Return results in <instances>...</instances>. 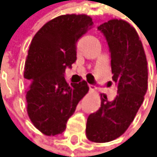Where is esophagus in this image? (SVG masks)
Segmentation results:
<instances>
[{
	"mask_svg": "<svg viewBox=\"0 0 157 157\" xmlns=\"http://www.w3.org/2000/svg\"><path fill=\"white\" fill-rule=\"evenodd\" d=\"M88 87H89L90 91H93V90L96 89V86H94V85H88Z\"/></svg>",
	"mask_w": 157,
	"mask_h": 157,
	"instance_id": "obj_1",
	"label": "esophagus"
}]
</instances>
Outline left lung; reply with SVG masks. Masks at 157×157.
<instances>
[{
	"label": "left lung",
	"instance_id": "8db88e82",
	"mask_svg": "<svg viewBox=\"0 0 157 157\" xmlns=\"http://www.w3.org/2000/svg\"><path fill=\"white\" fill-rule=\"evenodd\" d=\"M98 30L106 39L112 79L118 86L116 98L108 101L101 95V107L87 118V138L101 143L116 140L134 121L147 92L148 69L142 43L128 22L111 20Z\"/></svg>",
	"mask_w": 157,
	"mask_h": 157
}]
</instances>
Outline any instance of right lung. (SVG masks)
<instances>
[{
	"mask_svg": "<svg viewBox=\"0 0 157 157\" xmlns=\"http://www.w3.org/2000/svg\"><path fill=\"white\" fill-rule=\"evenodd\" d=\"M93 25L86 15H63L47 22L35 35L25 63L27 112L40 132L56 136L80 100L87 93L86 81L67 83L65 71L76 61V43Z\"/></svg>",
	"mask_w": 157,
	"mask_h": 157,
	"instance_id": "obj_1",
	"label": "right lung"
}]
</instances>
